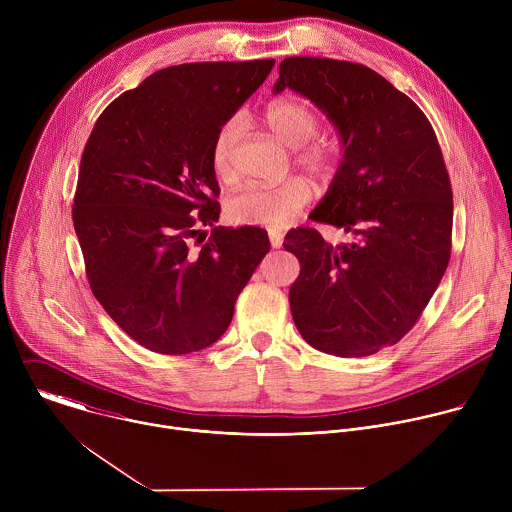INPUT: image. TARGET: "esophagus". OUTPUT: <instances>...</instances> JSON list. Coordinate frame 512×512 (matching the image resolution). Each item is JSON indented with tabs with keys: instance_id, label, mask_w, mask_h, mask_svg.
<instances>
[{
	"instance_id": "1",
	"label": "esophagus",
	"mask_w": 512,
	"mask_h": 512,
	"mask_svg": "<svg viewBox=\"0 0 512 512\" xmlns=\"http://www.w3.org/2000/svg\"><path fill=\"white\" fill-rule=\"evenodd\" d=\"M269 243L273 249H279L283 245V235L277 231H269Z\"/></svg>"
}]
</instances>
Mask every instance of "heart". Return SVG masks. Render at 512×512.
<instances>
[{
  "label": "heart",
  "instance_id": "heart-1",
  "mask_svg": "<svg viewBox=\"0 0 512 512\" xmlns=\"http://www.w3.org/2000/svg\"><path fill=\"white\" fill-rule=\"evenodd\" d=\"M267 129L287 148H298V162L316 174L332 168V148L326 141H310L320 127L318 113L304 101L281 99L263 111ZM241 135V119L231 117L218 127L210 145V164L221 180L235 176V145ZM312 190L302 178L281 184H247L227 198L225 210L235 225L283 229L296 221L310 202Z\"/></svg>",
  "mask_w": 512,
  "mask_h": 512
}]
</instances>
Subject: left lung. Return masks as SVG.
<instances>
[{
    "label": "left lung",
    "instance_id": "obj_1",
    "mask_svg": "<svg viewBox=\"0 0 512 512\" xmlns=\"http://www.w3.org/2000/svg\"><path fill=\"white\" fill-rule=\"evenodd\" d=\"M285 89L340 137V166L310 218L354 237L334 247L316 229L285 235L302 265L291 316L314 348L369 356L415 326L446 273L454 200L440 143L421 109L362 64L291 56L273 93Z\"/></svg>",
    "mask_w": 512,
    "mask_h": 512
}]
</instances>
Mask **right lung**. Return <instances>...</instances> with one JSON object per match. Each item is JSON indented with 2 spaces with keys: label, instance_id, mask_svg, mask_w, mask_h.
I'll use <instances>...</instances> for the list:
<instances>
[{
  "label": "right lung",
  "instance_id": "1",
  "mask_svg": "<svg viewBox=\"0 0 512 512\" xmlns=\"http://www.w3.org/2000/svg\"><path fill=\"white\" fill-rule=\"evenodd\" d=\"M275 60L162 68L117 97L85 145L72 223L91 289L115 324L160 354L214 344L269 237L216 227L212 139L263 85ZM212 226L198 251L187 239Z\"/></svg>",
  "mask_w": 512,
  "mask_h": 512
}]
</instances>
